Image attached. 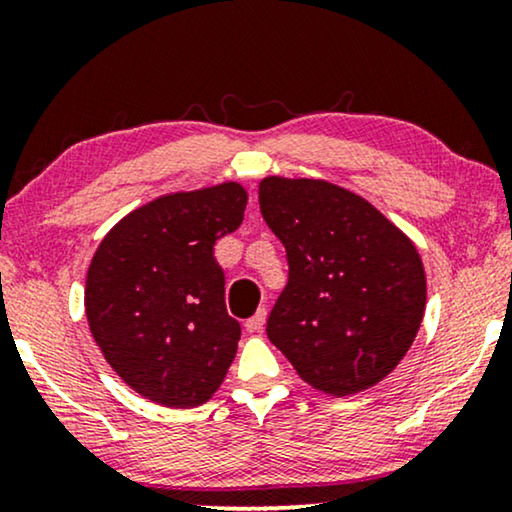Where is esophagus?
<instances>
[{"mask_svg": "<svg viewBox=\"0 0 512 512\" xmlns=\"http://www.w3.org/2000/svg\"><path fill=\"white\" fill-rule=\"evenodd\" d=\"M265 317H268V312H265V307H261L254 317H251L247 324H244V328H247L249 333H261L263 326H265Z\"/></svg>", "mask_w": 512, "mask_h": 512, "instance_id": "obj_1", "label": "esophagus"}]
</instances>
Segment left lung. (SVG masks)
<instances>
[{"label":"left lung","instance_id":"8db88e82","mask_svg":"<svg viewBox=\"0 0 512 512\" xmlns=\"http://www.w3.org/2000/svg\"><path fill=\"white\" fill-rule=\"evenodd\" d=\"M258 202L289 261L265 328L270 342L324 394L373 387L422 324L426 277L415 244L361 195L321 179L268 177Z\"/></svg>","mask_w":512,"mask_h":512}]
</instances>
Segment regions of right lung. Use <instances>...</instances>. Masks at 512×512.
Here are the masks:
<instances>
[{
  "label": "right lung",
  "instance_id": "1",
  "mask_svg": "<svg viewBox=\"0 0 512 512\" xmlns=\"http://www.w3.org/2000/svg\"><path fill=\"white\" fill-rule=\"evenodd\" d=\"M235 181L135 209L97 247L86 279L90 333L118 377L153 403L195 408L219 389L242 328L226 310L214 244L240 228Z\"/></svg>",
  "mask_w": 512,
  "mask_h": 512
}]
</instances>
